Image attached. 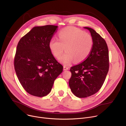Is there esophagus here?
<instances>
[{"mask_svg": "<svg viewBox=\"0 0 126 126\" xmlns=\"http://www.w3.org/2000/svg\"><path fill=\"white\" fill-rule=\"evenodd\" d=\"M69 68H68V67H67L66 66H63V70H68Z\"/></svg>", "mask_w": 126, "mask_h": 126, "instance_id": "1", "label": "esophagus"}]
</instances>
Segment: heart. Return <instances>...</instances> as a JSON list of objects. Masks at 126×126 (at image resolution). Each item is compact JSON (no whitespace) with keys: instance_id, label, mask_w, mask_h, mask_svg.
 <instances>
[{"instance_id":"b5f03b06","label":"heart","mask_w":126,"mask_h":126,"mask_svg":"<svg viewBox=\"0 0 126 126\" xmlns=\"http://www.w3.org/2000/svg\"><path fill=\"white\" fill-rule=\"evenodd\" d=\"M94 39L90 33L75 27H67L61 30L59 39L53 37L49 47L57 59H59L64 49L65 54L60 58L64 64H69L73 60L79 63L85 60L92 51Z\"/></svg>"}]
</instances>
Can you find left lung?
Segmentation results:
<instances>
[{"label": "left lung", "mask_w": 126, "mask_h": 126, "mask_svg": "<svg viewBox=\"0 0 126 126\" xmlns=\"http://www.w3.org/2000/svg\"><path fill=\"white\" fill-rule=\"evenodd\" d=\"M84 28L90 32L94 47L84 61L70 68L71 77L69 81L72 93L79 98L96 93L104 84L109 69V49L106 41L94 29Z\"/></svg>", "instance_id": "1"}]
</instances>
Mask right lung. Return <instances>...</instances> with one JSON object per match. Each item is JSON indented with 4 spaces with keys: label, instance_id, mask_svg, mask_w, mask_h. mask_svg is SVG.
I'll list each match as a JSON object with an SVG mask.
<instances>
[{
    "label": "right lung",
    "instance_id": "add662e5",
    "mask_svg": "<svg viewBox=\"0 0 126 126\" xmlns=\"http://www.w3.org/2000/svg\"><path fill=\"white\" fill-rule=\"evenodd\" d=\"M57 28L53 25L35 27L18 43L15 69L22 86L32 95L43 97L49 94L55 80L63 71V66L49 47Z\"/></svg>",
    "mask_w": 126,
    "mask_h": 126
}]
</instances>
